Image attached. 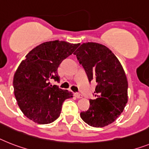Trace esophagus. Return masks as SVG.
I'll return each instance as SVG.
<instances>
[{"label": "esophagus", "instance_id": "esophagus-1", "mask_svg": "<svg viewBox=\"0 0 149 149\" xmlns=\"http://www.w3.org/2000/svg\"><path fill=\"white\" fill-rule=\"evenodd\" d=\"M74 96H75L77 98H78V99L83 97V96H82L81 94H78V93H75V94H74Z\"/></svg>", "mask_w": 149, "mask_h": 149}]
</instances>
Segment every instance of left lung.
Returning <instances> with one entry per match:
<instances>
[{
  "label": "left lung",
  "mask_w": 149,
  "mask_h": 149,
  "mask_svg": "<svg viewBox=\"0 0 149 149\" xmlns=\"http://www.w3.org/2000/svg\"><path fill=\"white\" fill-rule=\"evenodd\" d=\"M91 82L97 83L90 107L81 113L82 120L93 127L112 123L123 111L128 101V82L121 63L107 47L86 42L74 52Z\"/></svg>",
  "instance_id": "obj_1"
}]
</instances>
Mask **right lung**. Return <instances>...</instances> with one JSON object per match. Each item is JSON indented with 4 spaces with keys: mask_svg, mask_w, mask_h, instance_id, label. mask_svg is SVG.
<instances>
[{
    "mask_svg": "<svg viewBox=\"0 0 149 149\" xmlns=\"http://www.w3.org/2000/svg\"><path fill=\"white\" fill-rule=\"evenodd\" d=\"M80 44L65 41L45 42L26 55L13 76L14 95L20 110L29 120L39 124L51 123L60 116L66 99L72 92L52 85L59 82L58 68Z\"/></svg>",
    "mask_w": 149,
    "mask_h": 149,
    "instance_id": "right-lung-1",
    "label": "right lung"
}]
</instances>
